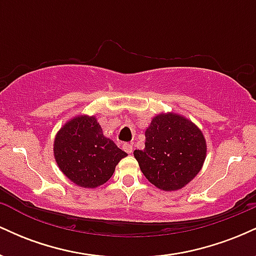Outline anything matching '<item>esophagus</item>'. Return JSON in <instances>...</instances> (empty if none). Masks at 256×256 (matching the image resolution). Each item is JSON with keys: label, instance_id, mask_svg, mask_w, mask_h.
I'll use <instances>...</instances> for the list:
<instances>
[{"label": "esophagus", "instance_id": "obj_1", "mask_svg": "<svg viewBox=\"0 0 256 256\" xmlns=\"http://www.w3.org/2000/svg\"><path fill=\"white\" fill-rule=\"evenodd\" d=\"M122 149L128 152V154H131L132 152V144H128V143H125L124 146H122Z\"/></svg>", "mask_w": 256, "mask_h": 256}]
</instances>
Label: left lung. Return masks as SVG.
Instances as JSON below:
<instances>
[{"label": "left lung", "instance_id": "obj_1", "mask_svg": "<svg viewBox=\"0 0 256 256\" xmlns=\"http://www.w3.org/2000/svg\"><path fill=\"white\" fill-rule=\"evenodd\" d=\"M146 146L134 152L140 171L158 189L177 192L201 171L207 155L202 131L177 113H160L146 130Z\"/></svg>", "mask_w": 256, "mask_h": 256}]
</instances>
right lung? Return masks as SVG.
<instances>
[{"instance_id": "1", "label": "right lung", "mask_w": 256, "mask_h": 256, "mask_svg": "<svg viewBox=\"0 0 256 256\" xmlns=\"http://www.w3.org/2000/svg\"><path fill=\"white\" fill-rule=\"evenodd\" d=\"M54 158L60 171L76 185L95 189L113 176L116 166L128 156L104 136L95 116H77L58 131Z\"/></svg>"}]
</instances>
